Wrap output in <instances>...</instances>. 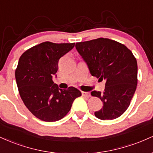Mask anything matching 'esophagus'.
I'll return each instance as SVG.
<instances>
[{
	"mask_svg": "<svg viewBox=\"0 0 153 153\" xmlns=\"http://www.w3.org/2000/svg\"><path fill=\"white\" fill-rule=\"evenodd\" d=\"M82 96H83V97H85V98H89L91 96V95H90V94H89V93L84 92V91H82Z\"/></svg>",
	"mask_w": 153,
	"mask_h": 153,
	"instance_id": "34e87169",
	"label": "esophagus"
}]
</instances>
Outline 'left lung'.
Masks as SVG:
<instances>
[{
	"mask_svg": "<svg viewBox=\"0 0 153 153\" xmlns=\"http://www.w3.org/2000/svg\"><path fill=\"white\" fill-rule=\"evenodd\" d=\"M75 47L92 76L106 80L103 93L91 92V96L103 102L95 116L101 120L118 118L129 107L137 85V63L132 52L125 45L107 38L78 42Z\"/></svg>",
	"mask_w": 153,
	"mask_h": 153,
	"instance_id": "8db88e82",
	"label": "left lung"
}]
</instances>
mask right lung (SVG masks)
Masks as SVG:
<instances>
[{"label": "right lung", "instance_id": "right-lung-1", "mask_svg": "<svg viewBox=\"0 0 153 153\" xmlns=\"http://www.w3.org/2000/svg\"><path fill=\"white\" fill-rule=\"evenodd\" d=\"M75 43L45 42L24 52L15 72L19 92L26 108L45 122H56L71 110L81 92L74 87L59 88L52 81L58 70V61L71 51Z\"/></svg>", "mask_w": 153, "mask_h": 153}]
</instances>
